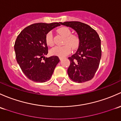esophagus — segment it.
I'll return each mask as SVG.
<instances>
[{
    "mask_svg": "<svg viewBox=\"0 0 121 121\" xmlns=\"http://www.w3.org/2000/svg\"><path fill=\"white\" fill-rule=\"evenodd\" d=\"M59 59H60V60H62V59H63V57H61V56H59Z\"/></svg>",
    "mask_w": 121,
    "mask_h": 121,
    "instance_id": "esophagus-1",
    "label": "esophagus"
}]
</instances>
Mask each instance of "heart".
Masks as SVG:
<instances>
[{
	"mask_svg": "<svg viewBox=\"0 0 121 121\" xmlns=\"http://www.w3.org/2000/svg\"><path fill=\"white\" fill-rule=\"evenodd\" d=\"M58 33L64 37L63 41V46H56L50 50V53L52 55L63 57L68 55L70 51V47L74 48L79 43V38L76 35L71 34V31L69 28L62 27L58 29ZM45 42L48 46H52L53 45V35L51 32H48L45 36ZM68 45V46L67 45Z\"/></svg>",
	"mask_w": 121,
	"mask_h": 121,
	"instance_id": "heart-1",
	"label": "heart"
}]
</instances>
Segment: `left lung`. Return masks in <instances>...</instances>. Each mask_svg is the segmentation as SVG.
<instances>
[{"label": "left lung", "instance_id": "obj_1", "mask_svg": "<svg viewBox=\"0 0 121 121\" xmlns=\"http://www.w3.org/2000/svg\"><path fill=\"white\" fill-rule=\"evenodd\" d=\"M61 25L73 28L79 36L78 51L69 57L68 69L69 78L76 83L90 80L97 70L101 57V39L90 26L79 22H60Z\"/></svg>", "mask_w": 121, "mask_h": 121}]
</instances>
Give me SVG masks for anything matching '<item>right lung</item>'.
I'll return each mask as SVG.
<instances>
[{"mask_svg": "<svg viewBox=\"0 0 121 121\" xmlns=\"http://www.w3.org/2000/svg\"><path fill=\"white\" fill-rule=\"evenodd\" d=\"M60 26V23L33 24L25 28L17 37L14 47L16 60L24 74L31 80L43 83L51 78L60 60L57 56L45 58L48 53L45 36Z\"/></svg>", "mask_w": 121, "mask_h": 121, "instance_id": "obj_1", "label": "right lung"}]
</instances>
